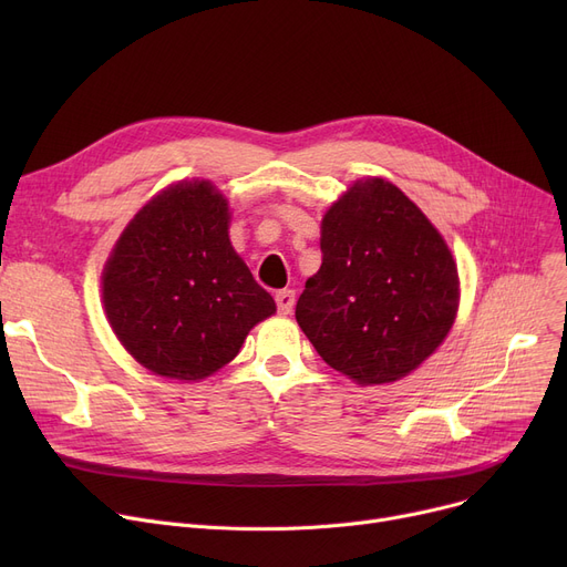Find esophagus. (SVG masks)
I'll return each instance as SVG.
<instances>
[{
	"label": "esophagus",
	"instance_id": "esophagus-1",
	"mask_svg": "<svg viewBox=\"0 0 567 567\" xmlns=\"http://www.w3.org/2000/svg\"><path fill=\"white\" fill-rule=\"evenodd\" d=\"M276 303H278V312H280V315H291L293 303H296L293 291H291V289L278 291V293H276Z\"/></svg>",
	"mask_w": 567,
	"mask_h": 567
}]
</instances>
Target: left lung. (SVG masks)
<instances>
[{
  "mask_svg": "<svg viewBox=\"0 0 567 567\" xmlns=\"http://www.w3.org/2000/svg\"><path fill=\"white\" fill-rule=\"evenodd\" d=\"M321 255L296 321L333 370L361 385L391 383L449 336L460 306L457 264L391 182H355L326 212Z\"/></svg>",
  "mask_w": 567,
  "mask_h": 567,
  "instance_id": "left-lung-1",
  "label": "left lung"
}]
</instances>
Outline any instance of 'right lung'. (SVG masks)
Returning <instances> with one entry per match:
<instances>
[{
    "mask_svg": "<svg viewBox=\"0 0 567 567\" xmlns=\"http://www.w3.org/2000/svg\"><path fill=\"white\" fill-rule=\"evenodd\" d=\"M229 206L212 182H178L146 202L103 271L114 336L158 377L199 381L227 365L276 312L229 244Z\"/></svg>",
    "mask_w": 567,
    "mask_h": 567,
    "instance_id": "obj_1",
    "label": "right lung"
}]
</instances>
